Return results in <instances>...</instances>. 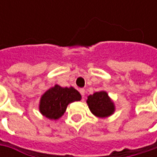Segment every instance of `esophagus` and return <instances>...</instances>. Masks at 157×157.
<instances>
[{
	"label": "esophagus",
	"instance_id": "obj_1",
	"mask_svg": "<svg viewBox=\"0 0 157 157\" xmlns=\"http://www.w3.org/2000/svg\"><path fill=\"white\" fill-rule=\"evenodd\" d=\"M79 93H80V94L82 95V97L84 98V97H85V89H84V88L79 89Z\"/></svg>",
	"mask_w": 157,
	"mask_h": 157
}]
</instances>
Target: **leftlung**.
Returning <instances> with one entry per match:
<instances>
[{
    "instance_id": "1",
    "label": "left lung",
    "mask_w": 157,
    "mask_h": 157,
    "mask_svg": "<svg viewBox=\"0 0 157 157\" xmlns=\"http://www.w3.org/2000/svg\"><path fill=\"white\" fill-rule=\"evenodd\" d=\"M86 103L91 113L96 117H108L115 111L114 103L105 91H100L89 95Z\"/></svg>"
}]
</instances>
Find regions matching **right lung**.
<instances>
[{"mask_svg":"<svg viewBox=\"0 0 157 157\" xmlns=\"http://www.w3.org/2000/svg\"><path fill=\"white\" fill-rule=\"evenodd\" d=\"M80 100L81 95L74 87L55 85L41 96L39 111L44 117L56 121L63 116L70 103Z\"/></svg>","mask_w":157,"mask_h":157,"instance_id":"right-lung-1","label":"right lung"}]
</instances>
